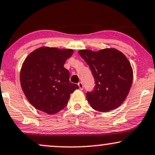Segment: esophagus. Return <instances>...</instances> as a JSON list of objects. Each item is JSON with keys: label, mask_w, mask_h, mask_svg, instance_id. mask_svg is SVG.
<instances>
[{"label": "esophagus", "mask_w": 155, "mask_h": 155, "mask_svg": "<svg viewBox=\"0 0 155 155\" xmlns=\"http://www.w3.org/2000/svg\"><path fill=\"white\" fill-rule=\"evenodd\" d=\"M78 85H79V89H81V90H82V89H84V85H83V83H82V82H79V84H78Z\"/></svg>", "instance_id": "34e87169"}]
</instances>
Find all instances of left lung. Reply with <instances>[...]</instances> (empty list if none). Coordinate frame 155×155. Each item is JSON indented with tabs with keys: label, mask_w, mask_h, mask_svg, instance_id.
Instances as JSON below:
<instances>
[{
	"label": "left lung",
	"mask_w": 155,
	"mask_h": 155,
	"mask_svg": "<svg viewBox=\"0 0 155 155\" xmlns=\"http://www.w3.org/2000/svg\"><path fill=\"white\" fill-rule=\"evenodd\" d=\"M78 53L89 65L96 85L87 99L93 109L108 112L126 100L133 81V69L124 53L115 48L98 51L80 50Z\"/></svg>",
	"instance_id": "1"
}]
</instances>
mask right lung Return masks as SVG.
Wrapping results in <instances>:
<instances>
[{
    "label": "right lung",
    "instance_id": "obj_1",
    "mask_svg": "<svg viewBox=\"0 0 155 155\" xmlns=\"http://www.w3.org/2000/svg\"><path fill=\"white\" fill-rule=\"evenodd\" d=\"M72 49L41 47L24 60L20 82L26 97L36 109L49 115L66 107L70 94L79 86L69 81V71L64 68Z\"/></svg>",
    "mask_w": 155,
    "mask_h": 155
}]
</instances>
